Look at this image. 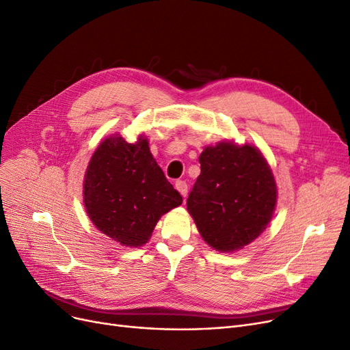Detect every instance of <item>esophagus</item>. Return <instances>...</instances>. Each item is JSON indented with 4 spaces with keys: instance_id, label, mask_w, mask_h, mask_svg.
<instances>
[{
    "instance_id": "34e87169",
    "label": "esophagus",
    "mask_w": 350,
    "mask_h": 350,
    "mask_svg": "<svg viewBox=\"0 0 350 350\" xmlns=\"http://www.w3.org/2000/svg\"><path fill=\"white\" fill-rule=\"evenodd\" d=\"M174 186L178 190L180 195H182L183 198H186V195H187V185H186V182H183V180H178V182H176Z\"/></svg>"
}]
</instances>
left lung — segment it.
<instances>
[{
  "label": "left lung",
  "instance_id": "obj_1",
  "mask_svg": "<svg viewBox=\"0 0 350 350\" xmlns=\"http://www.w3.org/2000/svg\"><path fill=\"white\" fill-rule=\"evenodd\" d=\"M200 176L187 211L203 241L219 252H234L254 242L273 219L278 190L260 148L225 139L204 147Z\"/></svg>",
  "mask_w": 350,
  "mask_h": 350
}]
</instances>
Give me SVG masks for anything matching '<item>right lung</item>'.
I'll return each mask as SVG.
<instances>
[{
  "mask_svg": "<svg viewBox=\"0 0 350 350\" xmlns=\"http://www.w3.org/2000/svg\"><path fill=\"white\" fill-rule=\"evenodd\" d=\"M182 202L152 157L146 135L126 142L112 134L99 142L89 160L85 211L98 230L122 247L146 245L160 217Z\"/></svg>",
  "mask_w": 350,
  "mask_h": 350,
  "instance_id": "obj_1",
  "label": "right lung"
}]
</instances>
